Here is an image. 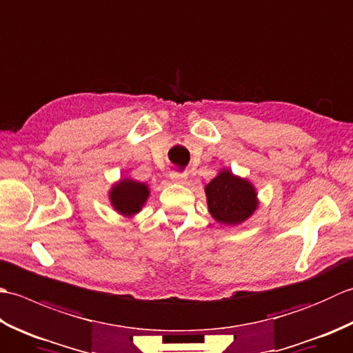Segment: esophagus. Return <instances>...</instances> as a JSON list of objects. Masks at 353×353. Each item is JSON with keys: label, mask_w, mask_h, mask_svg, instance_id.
<instances>
[{"label": "esophagus", "mask_w": 353, "mask_h": 353, "mask_svg": "<svg viewBox=\"0 0 353 353\" xmlns=\"http://www.w3.org/2000/svg\"><path fill=\"white\" fill-rule=\"evenodd\" d=\"M171 182L182 185L186 182V176L185 174H171Z\"/></svg>", "instance_id": "34e87169"}]
</instances>
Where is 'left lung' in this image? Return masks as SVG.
Masks as SVG:
<instances>
[{"label":"left lung","mask_w":353,"mask_h":353,"mask_svg":"<svg viewBox=\"0 0 353 353\" xmlns=\"http://www.w3.org/2000/svg\"><path fill=\"white\" fill-rule=\"evenodd\" d=\"M205 192L209 214L224 226L244 223L259 205L254 186L247 179L224 168L205 186Z\"/></svg>","instance_id":"1"}]
</instances>
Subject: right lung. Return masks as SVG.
Returning <instances> with one entry per match:
<instances>
[{
  "mask_svg": "<svg viewBox=\"0 0 353 353\" xmlns=\"http://www.w3.org/2000/svg\"><path fill=\"white\" fill-rule=\"evenodd\" d=\"M150 196L148 185L144 182L133 181V179L124 177L118 181L115 185H112L109 191V200L112 208L123 216L137 215Z\"/></svg>",
  "mask_w": 353,
  "mask_h": 353,
  "instance_id": "add662e5",
  "label": "right lung"
}]
</instances>
